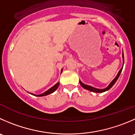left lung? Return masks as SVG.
<instances>
[{"label": "left lung", "mask_w": 135, "mask_h": 135, "mask_svg": "<svg viewBox=\"0 0 135 135\" xmlns=\"http://www.w3.org/2000/svg\"><path fill=\"white\" fill-rule=\"evenodd\" d=\"M122 57H123V66L122 67H121V69H120L119 71L118 72V73H117V76H115V78H114V79L112 81V82L109 83V84L108 85V86H107L105 88H103V89H99V88H94L93 87V86H89V85H87V84H84L83 82H81L80 80L79 81L80 82V84L81 86H82V87L84 88V89H86V90H89V91H92V92H96V93H102V92H104V91H108V90H109V89L111 88L112 87V86L114 85V84L115 83L116 81L117 80V79L119 78V77L120 74H121V72H122V70H123V65H124V55H123V52L122 53Z\"/></svg>", "instance_id": "left-lung-1"}]
</instances>
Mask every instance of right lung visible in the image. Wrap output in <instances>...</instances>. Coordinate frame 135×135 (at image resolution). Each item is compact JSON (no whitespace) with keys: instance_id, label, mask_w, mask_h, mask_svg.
I'll use <instances>...</instances> for the list:
<instances>
[{"instance_id":"right-lung-1","label":"right lung","mask_w":135,"mask_h":135,"mask_svg":"<svg viewBox=\"0 0 135 135\" xmlns=\"http://www.w3.org/2000/svg\"><path fill=\"white\" fill-rule=\"evenodd\" d=\"M62 71V69L61 70V72ZM59 86V82H57L56 84H55L54 86H53V87H51V88H49V90H47L46 91H45L44 93H43V94H39V95H36V94H33V93H30V94H31V95H35V96H37V97H42V96H45V95H49V94H52L53 92H54L56 90H57V88H58Z\"/></svg>"}]
</instances>
